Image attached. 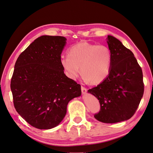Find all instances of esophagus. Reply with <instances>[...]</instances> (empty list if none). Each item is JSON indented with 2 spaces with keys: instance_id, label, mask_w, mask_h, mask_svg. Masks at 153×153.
Instances as JSON below:
<instances>
[{
  "instance_id": "34e87169",
  "label": "esophagus",
  "mask_w": 153,
  "mask_h": 153,
  "mask_svg": "<svg viewBox=\"0 0 153 153\" xmlns=\"http://www.w3.org/2000/svg\"><path fill=\"white\" fill-rule=\"evenodd\" d=\"M87 91H88V89H87L86 88L81 86V91H82V94H86V92H87Z\"/></svg>"
}]
</instances>
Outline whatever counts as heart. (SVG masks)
I'll use <instances>...</instances> for the list:
<instances>
[{
	"label": "heart",
	"instance_id": "b5f03b06",
	"mask_svg": "<svg viewBox=\"0 0 153 153\" xmlns=\"http://www.w3.org/2000/svg\"><path fill=\"white\" fill-rule=\"evenodd\" d=\"M60 62L67 76L72 79L78 77L81 68L84 80L98 84L108 75L111 55L110 49L105 45L81 42L71 46L67 51V56H62Z\"/></svg>",
	"mask_w": 153,
	"mask_h": 153
}]
</instances>
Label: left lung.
<instances>
[{
	"mask_svg": "<svg viewBox=\"0 0 153 153\" xmlns=\"http://www.w3.org/2000/svg\"><path fill=\"white\" fill-rule=\"evenodd\" d=\"M111 55L108 76L88 92L97 98L100 110L94 117L100 122L114 123L127 120L136 111L144 90L142 69L129 49L108 35Z\"/></svg>",
	"mask_w": 153,
	"mask_h": 153,
	"instance_id": "left-lung-1",
	"label": "left lung"
}]
</instances>
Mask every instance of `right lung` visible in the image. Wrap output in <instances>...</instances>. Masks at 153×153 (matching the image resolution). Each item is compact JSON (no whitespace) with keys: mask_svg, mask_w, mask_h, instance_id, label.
<instances>
[{"mask_svg":"<svg viewBox=\"0 0 153 153\" xmlns=\"http://www.w3.org/2000/svg\"><path fill=\"white\" fill-rule=\"evenodd\" d=\"M65 40L60 36L38 37L16 62L10 81L14 108L36 128L58 126L68 103L81 94L80 84L65 75L60 64Z\"/></svg>","mask_w":153,"mask_h":153,"instance_id":"1","label":"right lung"}]
</instances>
